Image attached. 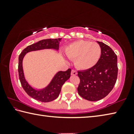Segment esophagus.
<instances>
[{"instance_id":"obj_1","label":"esophagus","mask_w":134,"mask_h":134,"mask_svg":"<svg viewBox=\"0 0 134 134\" xmlns=\"http://www.w3.org/2000/svg\"><path fill=\"white\" fill-rule=\"evenodd\" d=\"M71 75H73V76H76V75H77V72L76 70H72L71 72Z\"/></svg>"}]
</instances>
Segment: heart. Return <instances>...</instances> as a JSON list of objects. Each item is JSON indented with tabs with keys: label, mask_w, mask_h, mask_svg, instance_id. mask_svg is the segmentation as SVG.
Segmentation results:
<instances>
[{
	"label": "heart",
	"mask_w": 134,
	"mask_h": 134,
	"mask_svg": "<svg viewBox=\"0 0 134 134\" xmlns=\"http://www.w3.org/2000/svg\"><path fill=\"white\" fill-rule=\"evenodd\" d=\"M70 60H74V64L81 70L90 69L96 65L101 55V48L96 42L77 41L68 45L64 49Z\"/></svg>",
	"instance_id": "obj_1"
}]
</instances>
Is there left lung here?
<instances>
[{"instance_id":"left-lung-1","label":"left lung","mask_w":134,"mask_h":134,"mask_svg":"<svg viewBox=\"0 0 134 134\" xmlns=\"http://www.w3.org/2000/svg\"><path fill=\"white\" fill-rule=\"evenodd\" d=\"M101 55L96 65L78 71L80 84L77 87L81 97L89 101H97L106 97L113 89L118 76L117 55L105 44L97 41Z\"/></svg>"}]
</instances>
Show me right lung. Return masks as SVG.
<instances>
[{
  "label": "right lung",
  "mask_w": 134,
  "mask_h": 134,
  "mask_svg": "<svg viewBox=\"0 0 134 134\" xmlns=\"http://www.w3.org/2000/svg\"><path fill=\"white\" fill-rule=\"evenodd\" d=\"M62 38L47 39L40 41L37 43L27 47L22 51L19 56L18 72L22 87L29 96L42 102H49L57 98L60 94L62 86L70 78L71 70L69 69L65 71H60L57 72L47 87L41 89L36 90L29 85L25 78L22 67V61L25 54L29 52L44 49H54L58 50L59 44Z\"/></svg>",
  "instance_id": "add662e5"
}]
</instances>
